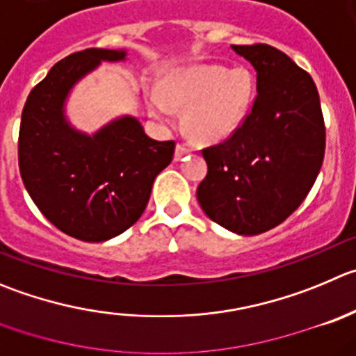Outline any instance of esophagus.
Instances as JSON below:
<instances>
[{"mask_svg":"<svg viewBox=\"0 0 356 356\" xmlns=\"http://www.w3.org/2000/svg\"><path fill=\"white\" fill-rule=\"evenodd\" d=\"M189 154V149L186 147V145L182 144H177V147H175V159H182L184 156Z\"/></svg>","mask_w":356,"mask_h":356,"instance_id":"obj_1","label":"esophagus"}]
</instances>
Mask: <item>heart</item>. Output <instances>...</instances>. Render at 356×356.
I'll use <instances>...</instances> for the list:
<instances>
[{
    "label": "heart",
    "instance_id": "heart-1",
    "mask_svg": "<svg viewBox=\"0 0 356 356\" xmlns=\"http://www.w3.org/2000/svg\"><path fill=\"white\" fill-rule=\"evenodd\" d=\"M253 95V75L245 68L195 65L170 75L165 91L151 89V107L163 118H170L174 107L186 108L189 135L202 144H218L241 128Z\"/></svg>",
    "mask_w": 356,
    "mask_h": 356
}]
</instances>
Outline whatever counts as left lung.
<instances>
[{
  "label": "left lung",
  "mask_w": 356,
  "mask_h": 356,
  "mask_svg": "<svg viewBox=\"0 0 356 356\" xmlns=\"http://www.w3.org/2000/svg\"><path fill=\"white\" fill-rule=\"evenodd\" d=\"M257 70V98L241 128L204 149L202 211L227 230L258 235L297 211L325 156V122L314 81L279 49L232 45Z\"/></svg>",
  "instance_id": "1"
}]
</instances>
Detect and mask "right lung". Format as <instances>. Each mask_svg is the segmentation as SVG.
<instances>
[{
	"mask_svg": "<svg viewBox=\"0 0 356 356\" xmlns=\"http://www.w3.org/2000/svg\"><path fill=\"white\" fill-rule=\"evenodd\" d=\"M126 51L86 49L56 63L29 92L19 129V170L29 197L70 237L103 242L138 221L156 175L170 165L175 142L147 137L137 118L122 115L95 135L73 128L65 102L102 61Z\"/></svg>",
	"mask_w": 356,
	"mask_h": 356,
	"instance_id": "add662e5",
	"label": "right lung"
}]
</instances>
